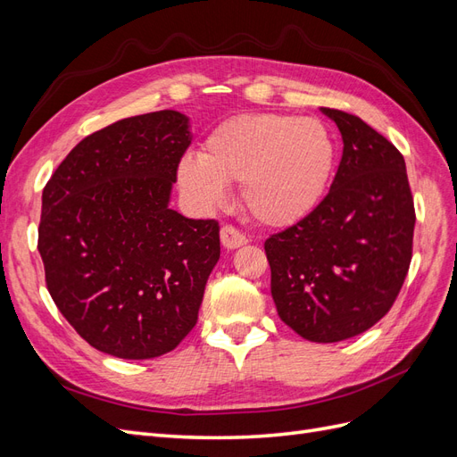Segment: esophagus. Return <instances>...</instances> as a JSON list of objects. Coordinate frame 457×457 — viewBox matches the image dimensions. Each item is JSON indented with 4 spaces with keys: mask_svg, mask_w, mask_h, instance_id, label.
<instances>
[{
    "mask_svg": "<svg viewBox=\"0 0 457 457\" xmlns=\"http://www.w3.org/2000/svg\"><path fill=\"white\" fill-rule=\"evenodd\" d=\"M220 242H223V245L228 247V250H234V247H240V245L247 244V237L237 227L225 225L223 228H220Z\"/></svg>",
    "mask_w": 457,
    "mask_h": 457,
    "instance_id": "1",
    "label": "esophagus"
}]
</instances>
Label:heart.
<instances>
[{"label":"heart","instance_id":"1","mask_svg":"<svg viewBox=\"0 0 457 457\" xmlns=\"http://www.w3.org/2000/svg\"><path fill=\"white\" fill-rule=\"evenodd\" d=\"M336 143L322 121L284 114H244L207 137L200 158L179 168L181 187L202 207L225 202L240 183L242 204L267 227H287L322 200L336 168Z\"/></svg>","mask_w":457,"mask_h":457}]
</instances>
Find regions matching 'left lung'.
<instances>
[{
  "mask_svg": "<svg viewBox=\"0 0 457 457\" xmlns=\"http://www.w3.org/2000/svg\"><path fill=\"white\" fill-rule=\"evenodd\" d=\"M322 112L343 137L334 183L309 215L270 234L265 252L282 322L336 343L391 311L410 269L416 210L398 148L358 116Z\"/></svg>",
  "mask_w": 457,
  "mask_h": 457,
  "instance_id": "1",
  "label": "left lung"
}]
</instances>
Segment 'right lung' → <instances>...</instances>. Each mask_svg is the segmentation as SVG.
I'll list each match as a JSON object with an SVG mask.
<instances>
[{
  "instance_id": "1",
  "label": "right lung",
  "mask_w": 457,
  "mask_h": 457,
  "mask_svg": "<svg viewBox=\"0 0 457 457\" xmlns=\"http://www.w3.org/2000/svg\"><path fill=\"white\" fill-rule=\"evenodd\" d=\"M188 120L160 110L86 137L41 195L37 250L54 305L96 351L146 361L198 320L220 255L215 219L170 207Z\"/></svg>"
}]
</instances>
